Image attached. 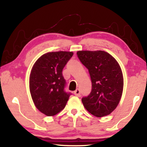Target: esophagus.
<instances>
[{
    "label": "esophagus",
    "instance_id": "1",
    "mask_svg": "<svg viewBox=\"0 0 147 147\" xmlns=\"http://www.w3.org/2000/svg\"><path fill=\"white\" fill-rule=\"evenodd\" d=\"M74 95H75V96H78V97H80V90L79 89L76 90L75 91H74Z\"/></svg>",
    "mask_w": 147,
    "mask_h": 147
}]
</instances>
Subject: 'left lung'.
<instances>
[{"label": "left lung", "instance_id": "left-lung-1", "mask_svg": "<svg viewBox=\"0 0 147 147\" xmlns=\"http://www.w3.org/2000/svg\"><path fill=\"white\" fill-rule=\"evenodd\" d=\"M77 55L92 80L91 92L82 99L84 107L97 117L108 115L117 107L123 90L119 64L104 51H79Z\"/></svg>", "mask_w": 147, "mask_h": 147}]
</instances>
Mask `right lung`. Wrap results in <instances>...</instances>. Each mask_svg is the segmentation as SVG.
Masks as SVG:
<instances>
[{"instance_id":"right-lung-1","label":"right lung","mask_w":147,"mask_h":147,"mask_svg":"<svg viewBox=\"0 0 147 147\" xmlns=\"http://www.w3.org/2000/svg\"><path fill=\"white\" fill-rule=\"evenodd\" d=\"M73 52H49L41 56L32 68L29 89L36 108L46 116H54L65 108L71 93L62 71Z\"/></svg>"}]
</instances>
